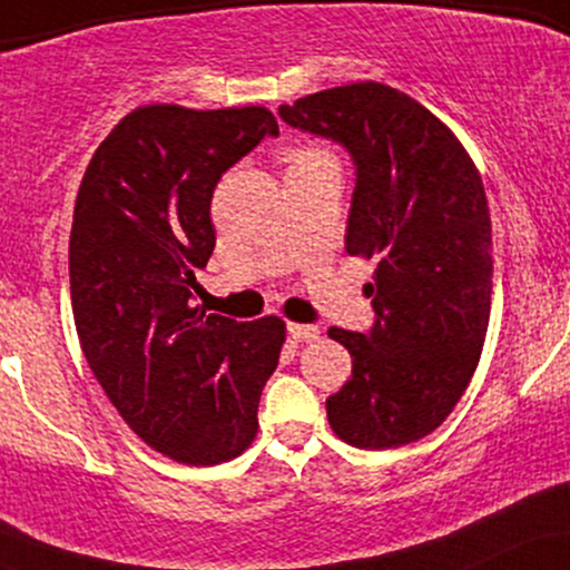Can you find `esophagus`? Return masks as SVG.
Segmentation results:
<instances>
[{"instance_id":"esophagus-1","label":"esophagus","mask_w":570,"mask_h":570,"mask_svg":"<svg viewBox=\"0 0 570 570\" xmlns=\"http://www.w3.org/2000/svg\"><path fill=\"white\" fill-rule=\"evenodd\" d=\"M286 332H289V337L297 340V343H307V340L318 337V326L313 324H289L286 326Z\"/></svg>"}]
</instances>
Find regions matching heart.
I'll list each match as a JSON object with an SVG mask.
<instances>
[{"label":"heart","mask_w":570,"mask_h":570,"mask_svg":"<svg viewBox=\"0 0 570 570\" xmlns=\"http://www.w3.org/2000/svg\"><path fill=\"white\" fill-rule=\"evenodd\" d=\"M322 158H332L330 153H324V149L318 147H297V149H289L286 153V163L292 166H299V163H311V160H322Z\"/></svg>","instance_id":"obj_1"}]
</instances>
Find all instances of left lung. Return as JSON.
Masks as SVG:
<instances>
[{
  "label": "left lung",
  "instance_id": "obj_1",
  "mask_svg": "<svg viewBox=\"0 0 570 570\" xmlns=\"http://www.w3.org/2000/svg\"><path fill=\"white\" fill-rule=\"evenodd\" d=\"M278 115L351 155L345 252L377 259L375 324L330 330L353 370L326 417L353 448H402L453 412L480 362L493 289L485 187L453 130L389 85L330 88Z\"/></svg>",
  "mask_w": 570,
  "mask_h": 570
}]
</instances>
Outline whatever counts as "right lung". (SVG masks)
I'll return each instance as SVG.
<instances>
[{"instance_id": "obj_1", "label": "right lung", "mask_w": 570, "mask_h": 570, "mask_svg": "<svg viewBox=\"0 0 570 570\" xmlns=\"http://www.w3.org/2000/svg\"><path fill=\"white\" fill-rule=\"evenodd\" d=\"M265 136V107H139L82 176L69 238L71 311L88 367L149 448L189 466L240 455L278 367L284 322L193 307L217 233L214 187Z\"/></svg>"}]
</instances>
